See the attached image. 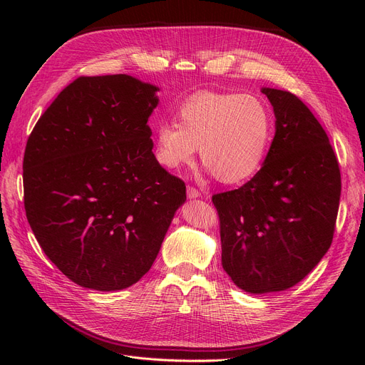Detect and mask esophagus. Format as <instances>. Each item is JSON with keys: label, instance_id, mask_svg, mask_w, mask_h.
Returning a JSON list of instances; mask_svg holds the SVG:
<instances>
[{"label": "esophagus", "instance_id": "obj_1", "mask_svg": "<svg viewBox=\"0 0 365 365\" xmlns=\"http://www.w3.org/2000/svg\"><path fill=\"white\" fill-rule=\"evenodd\" d=\"M200 195H201V192H200V190H198L197 187L187 186V197H189V198H198Z\"/></svg>", "mask_w": 365, "mask_h": 365}]
</instances>
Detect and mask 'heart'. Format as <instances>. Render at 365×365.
Here are the masks:
<instances>
[{"instance_id": "heart-1", "label": "heart", "mask_w": 365, "mask_h": 365, "mask_svg": "<svg viewBox=\"0 0 365 365\" xmlns=\"http://www.w3.org/2000/svg\"><path fill=\"white\" fill-rule=\"evenodd\" d=\"M178 124L155 130V155L167 168L201 161L225 183L252 178L272 139V117L253 94L198 91L178 109Z\"/></svg>"}]
</instances>
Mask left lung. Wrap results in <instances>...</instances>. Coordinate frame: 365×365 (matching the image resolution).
<instances>
[{"label":"left lung","instance_id":"left-lung-1","mask_svg":"<svg viewBox=\"0 0 365 365\" xmlns=\"http://www.w3.org/2000/svg\"><path fill=\"white\" fill-rule=\"evenodd\" d=\"M275 112V136L263 167L241 187L215 194L222 264L248 293L287 290L331 245L340 168L329 136L296 94L263 88Z\"/></svg>","mask_w":365,"mask_h":365}]
</instances>
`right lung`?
I'll return each mask as SVG.
<instances>
[{
  "instance_id": "1",
  "label": "right lung",
  "mask_w": 365,
  "mask_h": 365,
  "mask_svg": "<svg viewBox=\"0 0 365 365\" xmlns=\"http://www.w3.org/2000/svg\"><path fill=\"white\" fill-rule=\"evenodd\" d=\"M157 90L124 73L78 76L29 134L28 222L46 256L86 289L138 282L186 200L185 182L152 152Z\"/></svg>"
}]
</instances>
